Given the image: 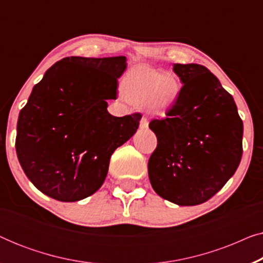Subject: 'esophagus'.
I'll use <instances>...</instances> for the list:
<instances>
[{
  "instance_id": "34e87169",
  "label": "esophagus",
  "mask_w": 263,
  "mask_h": 263,
  "mask_svg": "<svg viewBox=\"0 0 263 263\" xmlns=\"http://www.w3.org/2000/svg\"><path fill=\"white\" fill-rule=\"evenodd\" d=\"M140 128H141V129L148 128V120H147L146 117H142L141 121H140Z\"/></svg>"
}]
</instances>
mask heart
I'll return each mask as SVG.
<instances>
[{
  "mask_svg": "<svg viewBox=\"0 0 263 263\" xmlns=\"http://www.w3.org/2000/svg\"><path fill=\"white\" fill-rule=\"evenodd\" d=\"M181 82L172 73L139 64L127 71L122 80V92L127 100L143 105L151 112L165 115L181 95Z\"/></svg>",
  "mask_w": 263,
  "mask_h": 263,
  "instance_id": "obj_1",
  "label": "heart"
}]
</instances>
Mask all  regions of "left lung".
<instances>
[{"label": "left lung", "mask_w": 263, "mask_h": 263, "mask_svg": "<svg viewBox=\"0 0 263 263\" xmlns=\"http://www.w3.org/2000/svg\"><path fill=\"white\" fill-rule=\"evenodd\" d=\"M181 95L163 120L151 121L158 145L148 177L158 195L195 206L232 177L243 153V122L233 97L201 64H174Z\"/></svg>", "instance_id": "1"}]
</instances>
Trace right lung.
Returning a JSON list of instances; mask_svg holds the SVG:
<instances>
[{
    "instance_id": "obj_1",
    "label": "right lung",
    "mask_w": 263,
    "mask_h": 263,
    "mask_svg": "<svg viewBox=\"0 0 263 263\" xmlns=\"http://www.w3.org/2000/svg\"><path fill=\"white\" fill-rule=\"evenodd\" d=\"M124 56H71L45 71L21 109L15 148L28 179L43 194L75 202L95 194L105 181L114 151L139 128L141 115L115 117L117 79Z\"/></svg>"
}]
</instances>
